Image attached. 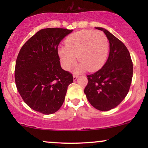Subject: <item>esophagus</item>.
<instances>
[{
    "mask_svg": "<svg viewBox=\"0 0 148 148\" xmlns=\"http://www.w3.org/2000/svg\"><path fill=\"white\" fill-rule=\"evenodd\" d=\"M79 75H73V80L75 81L77 79Z\"/></svg>",
    "mask_w": 148,
    "mask_h": 148,
    "instance_id": "obj_1",
    "label": "esophagus"
}]
</instances>
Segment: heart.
<instances>
[{"label":"heart","mask_w":148,"mask_h":148,"mask_svg":"<svg viewBox=\"0 0 148 148\" xmlns=\"http://www.w3.org/2000/svg\"><path fill=\"white\" fill-rule=\"evenodd\" d=\"M65 46L58 51L61 64L64 69L69 70L77 56L80 62L75 68V72L99 69L108 54V40L100 31L85 29L75 32L66 38Z\"/></svg>","instance_id":"1"}]
</instances>
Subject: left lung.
<instances>
[{
  "label": "left lung",
  "mask_w": 148,
  "mask_h": 148,
  "mask_svg": "<svg viewBox=\"0 0 148 148\" xmlns=\"http://www.w3.org/2000/svg\"><path fill=\"white\" fill-rule=\"evenodd\" d=\"M106 34L110 52L106 63L100 70L87 75L84 90L89 102L101 111L115 108L128 94L133 77V62L126 46L120 40L102 27H96Z\"/></svg>",
  "instance_id": "1"
}]
</instances>
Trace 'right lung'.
Here are the masks:
<instances>
[{
	"label": "right lung",
	"instance_id": "obj_1",
	"mask_svg": "<svg viewBox=\"0 0 148 148\" xmlns=\"http://www.w3.org/2000/svg\"><path fill=\"white\" fill-rule=\"evenodd\" d=\"M63 28L40 29L18 54L15 69L17 89L25 104L44 114L56 112L63 104L73 77L60 66L58 46L72 32Z\"/></svg>",
	"mask_w": 148,
	"mask_h": 148
}]
</instances>
